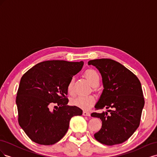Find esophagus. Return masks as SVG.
Masks as SVG:
<instances>
[{"label": "esophagus", "instance_id": "esophagus-1", "mask_svg": "<svg viewBox=\"0 0 157 157\" xmlns=\"http://www.w3.org/2000/svg\"><path fill=\"white\" fill-rule=\"evenodd\" d=\"M82 114H83L84 116H90V113L87 111H84Z\"/></svg>", "mask_w": 157, "mask_h": 157}]
</instances>
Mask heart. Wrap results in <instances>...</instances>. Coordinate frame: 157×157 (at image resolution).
I'll use <instances>...</instances> for the list:
<instances>
[{
  "label": "heart",
  "mask_w": 157,
  "mask_h": 157,
  "mask_svg": "<svg viewBox=\"0 0 157 157\" xmlns=\"http://www.w3.org/2000/svg\"><path fill=\"white\" fill-rule=\"evenodd\" d=\"M85 77L88 80L94 87H96L99 86V82H100V78H99V74L94 69H89L85 71ZM74 80L71 78L67 85V92L70 96H74ZM96 101L94 96H80L72 99L71 103L73 105L78 107L84 109H87L94 105V103Z\"/></svg>",
  "instance_id": "b5f03b06"
}]
</instances>
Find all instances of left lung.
Wrapping results in <instances>:
<instances>
[{
  "label": "left lung",
  "mask_w": 157,
  "mask_h": 157,
  "mask_svg": "<svg viewBox=\"0 0 157 157\" xmlns=\"http://www.w3.org/2000/svg\"><path fill=\"white\" fill-rule=\"evenodd\" d=\"M100 72L103 91L95 106L107 112L91 114L99 118L102 126L94 134L98 141L106 145L120 144L128 140L140 124L145 104L140 80L129 69L111 59L90 60Z\"/></svg>",
  "instance_id": "1"
}]
</instances>
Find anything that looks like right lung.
<instances>
[{"instance_id": "1", "label": "right lung", "mask_w": 157, "mask_h": 157, "mask_svg": "<svg viewBox=\"0 0 157 157\" xmlns=\"http://www.w3.org/2000/svg\"><path fill=\"white\" fill-rule=\"evenodd\" d=\"M84 63L63 60L42 61L22 76L17 92L19 124L36 144L50 145L67 133L74 116L82 110L67 103V85ZM54 106L56 109L51 110Z\"/></svg>"}]
</instances>
